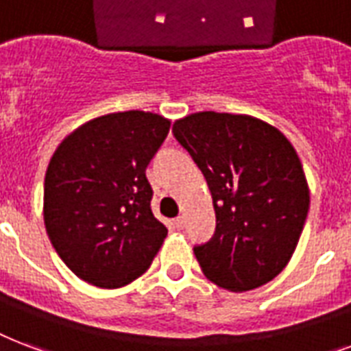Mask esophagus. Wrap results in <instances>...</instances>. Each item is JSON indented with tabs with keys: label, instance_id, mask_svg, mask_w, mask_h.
<instances>
[{
	"label": "esophagus",
	"instance_id": "esophagus-1",
	"mask_svg": "<svg viewBox=\"0 0 351 351\" xmlns=\"http://www.w3.org/2000/svg\"><path fill=\"white\" fill-rule=\"evenodd\" d=\"M173 224H175L178 230H182V228H184V217H176L175 221H173Z\"/></svg>",
	"mask_w": 351,
	"mask_h": 351
}]
</instances>
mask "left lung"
I'll use <instances>...</instances> for the list:
<instances>
[{
  "instance_id": "obj_1",
  "label": "left lung",
  "mask_w": 351,
  "mask_h": 351,
  "mask_svg": "<svg viewBox=\"0 0 351 351\" xmlns=\"http://www.w3.org/2000/svg\"><path fill=\"white\" fill-rule=\"evenodd\" d=\"M173 136L213 199V237L193 247L206 278L239 293L271 282L293 256L309 210L294 147L269 123L219 112L178 119Z\"/></svg>"
}]
</instances>
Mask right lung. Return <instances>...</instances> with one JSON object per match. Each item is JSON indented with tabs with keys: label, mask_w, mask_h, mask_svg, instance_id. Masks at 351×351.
I'll return each mask as SVG.
<instances>
[{
	"label": "right lung",
	"mask_w": 351,
	"mask_h": 351,
	"mask_svg": "<svg viewBox=\"0 0 351 351\" xmlns=\"http://www.w3.org/2000/svg\"><path fill=\"white\" fill-rule=\"evenodd\" d=\"M169 127L151 112L108 114L69 134L51 158L45 230L80 280L116 289L151 267L167 228L152 215L145 171Z\"/></svg>",
	"instance_id": "add662e5"
}]
</instances>
